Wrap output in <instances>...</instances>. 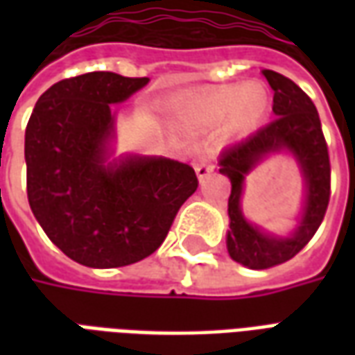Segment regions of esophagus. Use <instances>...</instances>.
Masks as SVG:
<instances>
[{
  "label": "esophagus",
  "mask_w": 355,
  "mask_h": 355,
  "mask_svg": "<svg viewBox=\"0 0 355 355\" xmlns=\"http://www.w3.org/2000/svg\"><path fill=\"white\" fill-rule=\"evenodd\" d=\"M213 167H215V165H213V162H211L209 157H201L200 162L196 163V173H198V178H200L201 182L213 173Z\"/></svg>",
  "instance_id": "esophagus-1"
}]
</instances>
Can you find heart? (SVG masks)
I'll return each mask as SVG.
<instances>
[{
    "label": "heart",
    "mask_w": 355,
    "mask_h": 355,
    "mask_svg": "<svg viewBox=\"0 0 355 355\" xmlns=\"http://www.w3.org/2000/svg\"><path fill=\"white\" fill-rule=\"evenodd\" d=\"M268 93L262 83L223 85L200 96L182 98L173 104V116L178 123L209 127L228 117L234 129H249L266 114Z\"/></svg>",
    "instance_id": "obj_1"
}]
</instances>
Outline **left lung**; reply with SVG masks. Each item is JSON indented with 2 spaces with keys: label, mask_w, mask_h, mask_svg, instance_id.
Wrapping results in <instances>:
<instances>
[{
  "label": "left lung",
  "mask_w": 355,
  "mask_h": 355,
  "mask_svg": "<svg viewBox=\"0 0 355 355\" xmlns=\"http://www.w3.org/2000/svg\"><path fill=\"white\" fill-rule=\"evenodd\" d=\"M262 73L274 89L272 110L275 117L245 140L226 148L218 157V171L232 182L228 198L230 230L226 236V247L234 261L251 270L277 266L300 253L320 228L331 198L327 142L312 98L282 73L274 70H262ZM279 149H289L297 157L306 180L305 209L299 226L287 239L266 234L241 213L245 175L264 155Z\"/></svg>",
  "instance_id": "left-lung-1"
}]
</instances>
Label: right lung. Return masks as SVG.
<instances>
[{
	"instance_id": "1",
	"label": "right lung",
	"mask_w": 355,
	"mask_h": 355,
	"mask_svg": "<svg viewBox=\"0 0 355 355\" xmlns=\"http://www.w3.org/2000/svg\"><path fill=\"white\" fill-rule=\"evenodd\" d=\"M148 78L89 72L55 83L26 125V192L47 238L89 268H119L154 253L198 177L167 157L129 155L108 162L112 104Z\"/></svg>"
}]
</instances>
